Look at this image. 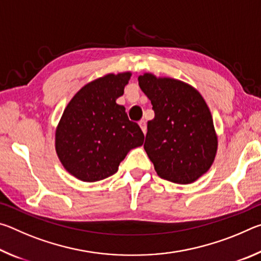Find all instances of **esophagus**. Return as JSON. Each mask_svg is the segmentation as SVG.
Instances as JSON below:
<instances>
[{
	"label": "esophagus",
	"mask_w": 261,
	"mask_h": 261,
	"mask_svg": "<svg viewBox=\"0 0 261 261\" xmlns=\"http://www.w3.org/2000/svg\"><path fill=\"white\" fill-rule=\"evenodd\" d=\"M138 124H139V126H140V129H141V131L144 132V134H146V122H145L144 120H141V121H139L138 122Z\"/></svg>",
	"instance_id": "obj_1"
}]
</instances>
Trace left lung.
Returning a JSON list of instances; mask_svg holds the SVG:
<instances>
[{
    "label": "left lung",
    "mask_w": 261,
    "mask_h": 261,
    "mask_svg": "<svg viewBox=\"0 0 261 261\" xmlns=\"http://www.w3.org/2000/svg\"><path fill=\"white\" fill-rule=\"evenodd\" d=\"M151 100L144 148L160 177L190 184L208 171L218 152L213 117L202 95L178 79L145 72L138 77Z\"/></svg>",
    "instance_id": "8db88e82"
}]
</instances>
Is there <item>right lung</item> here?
I'll return each instance as SVG.
<instances>
[{
  "mask_svg": "<svg viewBox=\"0 0 261 261\" xmlns=\"http://www.w3.org/2000/svg\"><path fill=\"white\" fill-rule=\"evenodd\" d=\"M131 72L107 73L87 83L65 107L55 131V149L65 170L83 182L114 175L144 134L116 103Z\"/></svg>",
  "mask_w": 261,
  "mask_h": 261,
  "instance_id": "right-lung-1",
  "label": "right lung"
}]
</instances>
